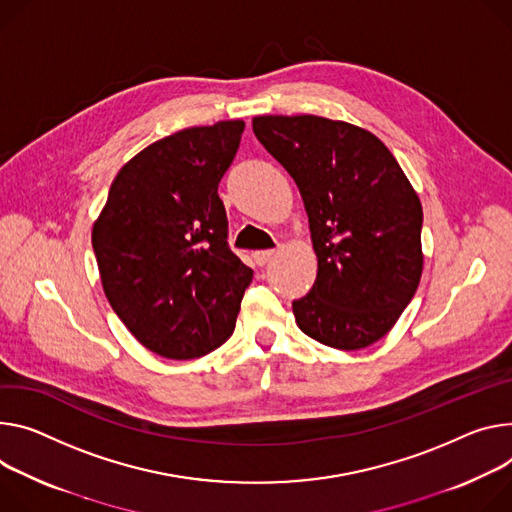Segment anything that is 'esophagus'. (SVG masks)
<instances>
[{"label": "esophagus", "mask_w": 512, "mask_h": 512, "mask_svg": "<svg viewBox=\"0 0 512 512\" xmlns=\"http://www.w3.org/2000/svg\"><path fill=\"white\" fill-rule=\"evenodd\" d=\"M273 257H275V251H273V249H265V251H255V253H253V259H255L257 265H267Z\"/></svg>", "instance_id": "esophagus-1"}]
</instances>
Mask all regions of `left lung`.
I'll return each instance as SVG.
<instances>
[{
    "label": "left lung",
    "instance_id": "obj_1",
    "mask_svg": "<svg viewBox=\"0 0 512 512\" xmlns=\"http://www.w3.org/2000/svg\"><path fill=\"white\" fill-rule=\"evenodd\" d=\"M259 143L294 177L318 257L294 300L302 333L341 351L380 341L423 273V206L376 134L322 116H257Z\"/></svg>",
    "mask_w": 512,
    "mask_h": 512
}]
</instances>
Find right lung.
<instances>
[{
	"label": "right lung",
	"instance_id": "1",
	"mask_svg": "<svg viewBox=\"0 0 512 512\" xmlns=\"http://www.w3.org/2000/svg\"><path fill=\"white\" fill-rule=\"evenodd\" d=\"M243 130L224 120L149 145L118 171L91 230L110 306L161 357H202L235 331L253 269L228 247L218 183Z\"/></svg>",
	"mask_w": 512,
	"mask_h": 512
}]
</instances>
